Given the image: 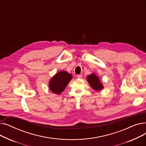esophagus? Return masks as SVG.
<instances>
[{
    "label": "esophagus",
    "instance_id": "obj_1",
    "mask_svg": "<svg viewBox=\"0 0 146 146\" xmlns=\"http://www.w3.org/2000/svg\"><path fill=\"white\" fill-rule=\"evenodd\" d=\"M77 77H78V79H82V76L81 74H78V75L77 76Z\"/></svg>",
    "mask_w": 146,
    "mask_h": 146
}]
</instances>
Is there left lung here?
Masks as SVG:
<instances>
[{"label":"left lung","mask_w":146,"mask_h":146,"mask_svg":"<svg viewBox=\"0 0 146 146\" xmlns=\"http://www.w3.org/2000/svg\"><path fill=\"white\" fill-rule=\"evenodd\" d=\"M87 80L89 85L95 91H100L104 88L102 83L101 82L98 76L95 73H92L91 74L88 75Z\"/></svg>","instance_id":"left-lung-1"}]
</instances>
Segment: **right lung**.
I'll return each mask as SVG.
<instances>
[{"label":"right lung","mask_w":146,"mask_h":146,"mask_svg":"<svg viewBox=\"0 0 146 146\" xmlns=\"http://www.w3.org/2000/svg\"><path fill=\"white\" fill-rule=\"evenodd\" d=\"M72 79V75L66 71L58 72L50 80L49 89L53 94L60 95L64 91Z\"/></svg>","instance_id":"obj_1"}]
</instances>
